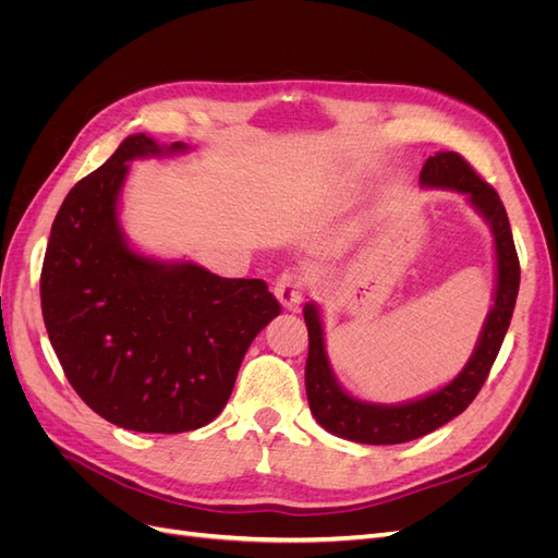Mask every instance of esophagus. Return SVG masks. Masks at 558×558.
<instances>
[{"instance_id":"34e87169","label":"esophagus","mask_w":558,"mask_h":558,"mask_svg":"<svg viewBox=\"0 0 558 558\" xmlns=\"http://www.w3.org/2000/svg\"><path fill=\"white\" fill-rule=\"evenodd\" d=\"M307 293V277L300 272V269H283L275 283V295L281 302L283 310H298L300 302L305 300Z\"/></svg>"}]
</instances>
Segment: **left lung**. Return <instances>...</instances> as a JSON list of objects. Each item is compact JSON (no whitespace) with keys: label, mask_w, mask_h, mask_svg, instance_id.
Returning a JSON list of instances; mask_svg holds the SVG:
<instances>
[{"label":"left lung","mask_w":558,"mask_h":558,"mask_svg":"<svg viewBox=\"0 0 558 558\" xmlns=\"http://www.w3.org/2000/svg\"><path fill=\"white\" fill-rule=\"evenodd\" d=\"M418 183L426 189H447L468 195L492 226L496 242V295L494 307L488 312L480 342L465 367L453 381L442 386L426 398L402 404H377L351 398L337 384L324 344V324L314 302L305 305V324L310 332V353L305 365L307 400L314 418L328 433L361 445H400L416 440L445 426L447 421L459 416L468 404L477 398L492 365L498 356L505 332L510 328L514 302L519 293V256L512 240V230L494 185H488L468 160L453 150L430 156L421 167Z\"/></svg>","instance_id":"1"}]
</instances>
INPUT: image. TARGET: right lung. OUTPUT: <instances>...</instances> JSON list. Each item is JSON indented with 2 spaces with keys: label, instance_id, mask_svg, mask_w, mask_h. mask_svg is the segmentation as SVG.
<instances>
[{
  "label": "right lung",
  "instance_id": "1",
  "mask_svg": "<svg viewBox=\"0 0 558 558\" xmlns=\"http://www.w3.org/2000/svg\"><path fill=\"white\" fill-rule=\"evenodd\" d=\"M185 150L132 134L81 179L56 216L41 267V312L66 379L93 412L137 433L214 421L246 349L279 316L263 279H226L128 246L118 193L134 158Z\"/></svg>",
  "mask_w": 558,
  "mask_h": 558
}]
</instances>
